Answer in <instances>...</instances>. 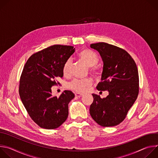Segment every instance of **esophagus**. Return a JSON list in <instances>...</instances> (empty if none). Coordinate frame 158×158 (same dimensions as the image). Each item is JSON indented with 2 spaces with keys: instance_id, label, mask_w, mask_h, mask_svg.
Masks as SVG:
<instances>
[{
  "instance_id": "1",
  "label": "esophagus",
  "mask_w": 158,
  "mask_h": 158,
  "mask_svg": "<svg viewBox=\"0 0 158 158\" xmlns=\"http://www.w3.org/2000/svg\"><path fill=\"white\" fill-rule=\"evenodd\" d=\"M82 96H83V94H79V93H76L75 94V96L77 97V98H81Z\"/></svg>"
}]
</instances>
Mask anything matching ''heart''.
Masks as SVG:
<instances>
[{"label":"heart","instance_id":"b5f03b06","mask_svg":"<svg viewBox=\"0 0 158 158\" xmlns=\"http://www.w3.org/2000/svg\"><path fill=\"white\" fill-rule=\"evenodd\" d=\"M79 59L88 67H94L99 62V57L98 55L90 49H84L81 51L78 54ZM72 62L70 59L67 60L62 67L63 74L65 76H69L70 74ZM91 72L95 76L99 75V72L96 69H92ZM93 81L91 79L87 78L84 79H75L68 84V87L77 93H82L85 92L87 89L91 85Z\"/></svg>","mask_w":158,"mask_h":158}]
</instances>
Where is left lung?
I'll return each mask as SVG.
<instances>
[{"instance_id": "obj_1", "label": "left lung", "mask_w": 158, "mask_h": 158, "mask_svg": "<svg viewBox=\"0 0 158 158\" xmlns=\"http://www.w3.org/2000/svg\"><path fill=\"white\" fill-rule=\"evenodd\" d=\"M91 48L100 54L103 69L98 91H107L103 99L93 94L89 112L93 119L103 127L114 126L126 118L139 93V75L136 63L124 49L105 42L92 44Z\"/></svg>"}]
</instances>
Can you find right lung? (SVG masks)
I'll return each instance as SVG.
<instances>
[{
    "label": "right lung",
    "mask_w": 158,
    "mask_h": 158,
    "mask_svg": "<svg viewBox=\"0 0 158 158\" xmlns=\"http://www.w3.org/2000/svg\"><path fill=\"white\" fill-rule=\"evenodd\" d=\"M74 52L73 46L54 45L32 54L24 67L19 95L30 117L42 128L56 129L68 117L74 94L65 90L57 98L51 87L62 77L63 65Z\"/></svg>",
    "instance_id": "right-lung-1"
}]
</instances>
